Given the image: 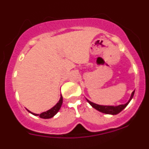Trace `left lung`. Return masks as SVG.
Returning a JSON list of instances; mask_svg holds the SVG:
<instances>
[{
    "label": "left lung",
    "instance_id": "left-lung-1",
    "mask_svg": "<svg viewBox=\"0 0 149 149\" xmlns=\"http://www.w3.org/2000/svg\"><path fill=\"white\" fill-rule=\"evenodd\" d=\"M134 92L135 90L131 93V95L130 97V99L128 100L127 103L125 104H120L118 105V106H112V105H101V104H98L93 103L92 101H90L89 100H88L87 98H86V101L89 102V104L91 106L93 107V108H95V110H97L98 111L101 112V113H103L105 114H110V115H116V114L119 113L122 110L125 108L127 105L128 104L129 102L131 101V99L134 97Z\"/></svg>",
    "mask_w": 149,
    "mask_h": 149
}]
</instances>
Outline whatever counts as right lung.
I'll return each mask as SVG.
<instances>
[{
	"instance_id": "obj_1",
	"label": "right lung",
	"mask_w": 149,
	"mask_h": 149,
	"mask_svg": "<svg viewBox=\"0 0 149 149\" xmlns=\"http://www.w3.org/2000/svg\"><path fill=\"white\" fill-rule=\"evenodd\" d=\"M62 104H63V96H62L61 95L59 101L53 107H52V108H51L50 110H47V111L45 112H43L42 113H32V112L30 111V110H27V111H28L29 113H30L31 114H33V115L34 116H39L40 118H42V119H50V118H52V117L54 116L58 113V111L60 110V107H61L62 106Z\"/></svg>"
}]
</instances>
